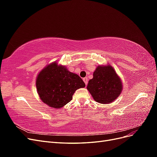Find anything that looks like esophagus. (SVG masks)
Segmentation results:
<instances>
[{
	"instance_id": "esophagus-1",
	"label": "esophagus",
	"mask_w": 157,
	"mask_h": 157,
	"mask_svg": "<svg viewBox=\"0 0 157 157\" xmlns=\"http://www.w3.org/2000/svg\"><path fill=\"white\" fill-rule=\"evenodd\" d=\"M83 80H84V82L85 84L87 85V84H88V78H87V77H84V78H83Z\"/></svg>"
}]
</instances>
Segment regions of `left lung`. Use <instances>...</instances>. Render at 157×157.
<instances>
[{"label":"left lung","mask_w":157,"mask_h":157,"mask_svg":"<svg viewBox=\"0 0 157 157\" xmlns=\"http://www.w3.org/2000/svg\"><path fill=\"white\" fill-rule=\"evenodd\" d=\"M87 89L94 99L100 103H109L116 99L122 90L121 78L111 65L98 66Z\"/></svg>","instance_id":"1"}]
</instances>
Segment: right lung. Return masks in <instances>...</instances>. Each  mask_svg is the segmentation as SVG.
<instances>
[{
    "label": "right lung",
    "instance_id": "1",
    "mask_svg": "<svg viewBox=\"0 0 157 157\" xmlns=\"http://www.w3.org/2000/svg\"><path fill=\"white\" fill-rule=\"evenodd\" d=\"M36 86L42 101L52 108L59 109L71 101L75 92L85 87V83L78 75L54 62L38 75Z\"/></svg>",
    "mask_w": 157,
    "mask_h": 157
}]
</instances>
